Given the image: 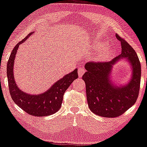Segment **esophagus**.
<instances>
[{"instance_id": "1", "label": "esophagus", "mask_w": 147, "mask_h": 147, "mask_svg": "<svg viewBox=\"0 0 147 147\" xmlns=\"http://www.w3.org/2000/svg\"><path fill=\"white\" fill-rule=\"evenodd\" d=\"M85 72H86V69L84 68H82V67H81V68L78 69V75L79 78H81V77H82Z\"/></svg>"}]
</instances>
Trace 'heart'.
<instances>
[{
	"label": "heart",
	"mask_w": 147,
	"mask_h": 147,
	"mask_svg": "<svg viewBox=\"0 0 147 147\" xmlns=\"http://www.w3.org/2000/svg\"><path fill=\"white\" fill-rule=\"evenodd\" d=\"M101 48H102V47H101V46H100V44L98 43V42H96V47H95V49H101ZM109 53V52L108 50L102 51V52L100 53L99 56H98V58H99V59H103V58L105 57L106 56L108 55Z\"/></svg>",
	"instance_id": "b5f03b06"
}]
</instances>
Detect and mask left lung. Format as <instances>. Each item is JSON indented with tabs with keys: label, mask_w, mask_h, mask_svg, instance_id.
Returning <instances> with one entry per match:
<instances>
[{
	"label": "left lung",
	"mask_w": 147,
	"mask_h": 147,
	"mask_svg": "<svg viewBox=\"0 0 147 147\" xmlns=\"http://www.w3.org/2000/svg\"><path fill=\"white\" fill-rule=\"evenodd\" d=\"M122 53L107 62H88L82 79L86 83V95L90 109L94 114L107 118L121 116L136 102L141 79V66L134 49L118 35ZM123 58H127L132 66V77L124 86H116L109 79L113 66Z\"/></svg>",
	"instance_id": "1"
}]
</instances>
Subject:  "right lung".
I'll return each mask as SVG.
<instances>
[{
    "label": "right lung",
    "instance_id": "1",
    "mask_svg": "<svg viewBox=\"0 0 147 147\" xmlns=\"http://www.w3.org/2000/svg\"><path fill=\"white\" fill-rule=\"evenodd\" d=\"M29 34L17 44L12 51L7 65L9 89L12 100L27 114L34 116H47L53 114L60 109L63 94L70 84L78 78L77 69L59 79L45 92L38 95L27 94L21 90L16 84L13 77V64L19 45L26 41Z\"/></svg>",
    "mask_w": 147,
    "mask_h": 147
}]
</instances>
